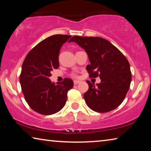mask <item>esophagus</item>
<instances>
[{
    "label": "esophagus",
    "mask_w": 151,
    "mask_h": 151,
    "mask_svg": "<svg viewBox=\"0 0 151 151\" xmlns=\"http://www.w3.org/2000/svg\"><path fill=\"white\" fill-rule=\"evenodd\" d=\"M79 83H80V81H76V80L74 81V85H77V84H78Z\"/></svg>",
    "instance_id": "34e87169"
}]
</instances>
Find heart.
I'll return each instance as SVG.
<instances>
[{
  "mask_svg": "<svg viewBox=\"0 0 151 151\" xmlns=\"http://www.w3.org/2000/svg\"><path fill=\"white\" fill-rule=\"evenodd\" d=\"M73 76H74V77H77V75H76V74H73Z\"/></svg>",
  "mask_w": 151,
  "mask_h": 151,
  "instance_id": "obj_1",
  "label": "heart"
}]
</instances>
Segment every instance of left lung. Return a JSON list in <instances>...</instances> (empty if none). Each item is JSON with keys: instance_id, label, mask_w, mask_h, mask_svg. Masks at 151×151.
Here are the masks:
<instances>
[{"instance_id": "obj_1", "label": "left lung", "mask_w": 151, "mask_h": 151, "mask_svg": "<svg viewBox=\"0 0 151 151\" xmlns=\"http://www.w3.org/2000/svg\"><path fill=\"white\" fill-rule=\"evenodd\" d=\"M87 53L91 64L86 66L90 78L99 76L100 83L86 81L88 90L84 94L87 106L94 111L107 112L117 108L126 96L131 82V72L127 58L108 40L96 37H73Z\"/></svg>"}]
</instances>
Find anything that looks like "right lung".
<instances>
[{
    "label": "right lung",
    "mask_w": 151,
    "mask_h": 151,
    "mask_svg": "<svg viewBox=\"0 0 151 151\" xmlns=\"http://www.w3.org/2000/svg\"><path fill=\"white\" fill-rule=\"evenodd\" d=\"M70 37L55 35L47 38L28 53L22 63L20 75L22 91L29 106L38 113L50 115L60 111L65 105L68 91L73 87L70 78L57 84L49 79L50 71L59 66L61 47Z\"/></svg>",
    "instance_id": "1"
}]
</instances>
